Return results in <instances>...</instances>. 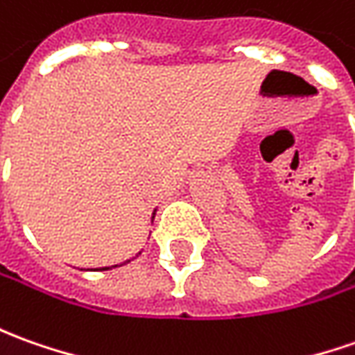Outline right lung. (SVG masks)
Masks as SVG:
<instances>
[{"instance_id":"obj_1","label":"right lung","mask_w":355,"mask_h":355,"mask_svg":"<svg viewBox=\"0 0 355 355\" xmlns=\"http://www.w3.org/2000/svg\"><path fill=\"white\" fill-rule=\"evenodd\" d=\"M153 218H155V216H153ZM126 262H128V260H126ZM103 270H108V268H103Z\"/></svg>"}]
</instances>
